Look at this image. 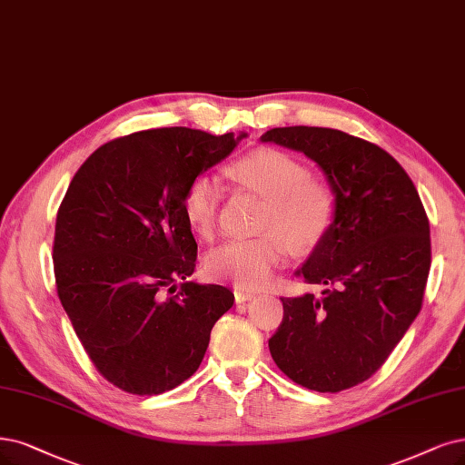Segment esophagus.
Listing matches in <instances>:
<instances>
[{
    "label": "esophagus",
    "mask_w": 465,
    "mask_h": 465,
    "mask_svg": "<svg viewBox=\"0 0 465 465\" xmlns=\"http://www.w3.org/2000/svg\"><path fill=\"white\" fill-rule=\"evenodd\" d=\"M233 295H235V301H237V302H247V301L254 299V293H252V291L239 289V287L233 291Z\"/></svg>",
    "instance_id": "34e87169"
}]
</instances>
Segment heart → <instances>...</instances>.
Instances as JSON below:
<instances>
[{
    "mask_svg": "<svg viewBox=\"0 0 465 465\" xmlns=\"http://www.w3.org/2000/svg\"><path fill=\"white\" fill-rule=\"evenodd\" d=\"M230 174L268 199L261 220L262 235L232 239L213 249L204 259V270L214 280L259 289L283 264L291 247L308 251L322 242L335 216V197L328 185L311 178L304 163L272 147L235 161ZM222 199V182L213 174H201L187 185L183 213L201 237L213 235Z\"/></svg>",
    "mask_w": 465,
    "mask_h": 465,
    "instance_id": "1",
    "label": "heart"
}]
</instances>
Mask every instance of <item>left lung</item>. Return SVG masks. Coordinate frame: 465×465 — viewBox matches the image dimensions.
I'll list each match as a JSON object with an SVG mask.
<instances>
[{"mask_svg": "<svg viewBox=\"0 0 465 465\" xmlns=\"http://www.w3.org/2000/svg\"><path fill=\"white\" fill-rule=\"evenodd\" d=\"M312 159L335 195L328 233L297 272L322 295L282 297L268 341L278 368L318 392L380 370L421 311L431 268L429 220L414 182L387 151L333 128H272L262 137Z\"/></svg>", "mask_w": 465, "mask_h": 465, "instance_id": "left-lung-1", "label": "left lung"}]
</instances>
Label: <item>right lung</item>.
<instances>
[{"mask_svg":"<svg viewBox=\"0 0 465 465\" xmlns=\"http://www.w3.org/2000/svg\"><path fill=\"white\" fill-rule=\"evenodd\" d=\"M243 137L135 132L94 151L68 185L55 222L57 295L84 351L114 387L151 397L183 383L232 308L228 287L187 282L197 243L183 195Z\"/></svg>","mask_w":465,"mask_h":465,"instance_id":"right-lung-1","label":"right lung"}]
</instances>
